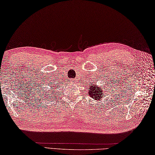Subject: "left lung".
I'll use <instances>...</instances> for the list:
<instances>
[{"mask_svg": "<svg viewBox=\"0 0 155 155\" xmlns=\"http://www.w3.org/2000/svg\"><path fill=\"white\" fill-rule=\"evenodd\" d=\"M89 95L90 96V97H92L93 98L96 99V100H101L102 98V96L104 94V93L102 90L101 87H99L96 85H93L92 86L89 87Z\"/></svg>", "mask_w": 155, "mask_h": 155, "instance_id": "1", "label": "left lung"}]
</instances>
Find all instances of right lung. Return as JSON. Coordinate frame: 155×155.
Segmentation results:
<instances>
[{
	"mask_svg": "<svg viewBox=\"0 0 155 155\" xmlns=\"http://www.w3.org/2000/svg\"><path fill=\"white\" fill-rule=\"evenodd\" d=\"M51 95H52V94H53V92H52V90H51Z\"/></svg>",
	"mask_w": 155,
	"mask_h": 155,
	"instance_id": "add662e5",
	"label": "right lung"
}]
</instances>
